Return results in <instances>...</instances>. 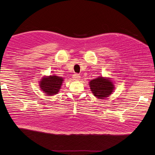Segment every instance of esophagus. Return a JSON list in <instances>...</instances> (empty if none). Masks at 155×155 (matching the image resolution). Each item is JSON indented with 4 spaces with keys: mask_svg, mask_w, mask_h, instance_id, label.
Segmentation results:
<instances>
[{
    "mask_svg": "<svg viewBox=\"0 0 155 155\" xmlns=\"http://www.w3.org/2000/svg\"><path fill=\"white\" fill-rule=\"evenodd\" d=\"M72 78L74 81H78L81 78V77L78 74H73Z\"/></svg>",
    "mask_w": 155,
    "mask_h": 155,
    "instance_id": "1",
    "label": "esophagus"
}]
</instances>
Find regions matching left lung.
Returning <instances> with one entry per match:
<instances>
[{
	"instance_id": "1",
	"label": "left lung",
	"mask_w": 155,
	"mask_h": 155,
	"mask_svg": "<svg viewBox=\"0 0 155 155\" xmlns=\"http://www.w3.org/2000/svg\"><path fill=\"white\" fill-rule=\"evenodd\" d=\"M89 86L92 94L100 99H104L110 95L114 88L110 80L103 77H98L89 82Z\"/></svg>"
}]
</instances>
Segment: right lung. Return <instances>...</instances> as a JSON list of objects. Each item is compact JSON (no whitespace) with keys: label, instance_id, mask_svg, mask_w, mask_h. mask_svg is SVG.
Returning <instances> with one entry per match:
<instances>
[{"label":"right lung","instance_id":"obj_1","mask_svg":"<svg viewBox=\"0 0 155 155\" xmlns=\"http://www.w3.org/2000/svg\"><path fill=\"white\" fill-rule=\"evenodd\" d=\"M62 82V77L53 75L43 78L40 81V87L46 95H53L60 91Z\"/></svg>","mask_w":155,"mask_h":155}]
</instances>
